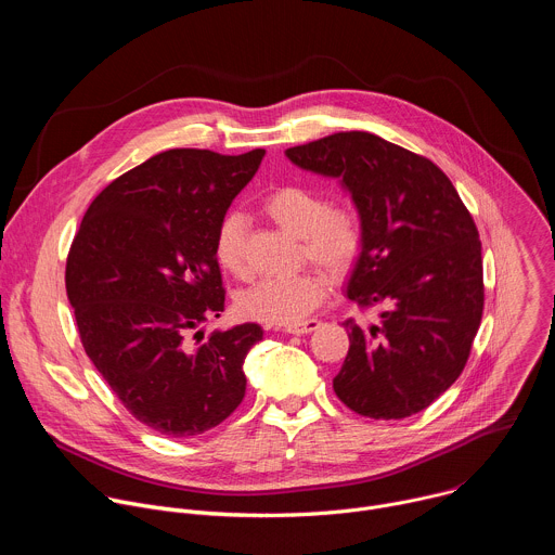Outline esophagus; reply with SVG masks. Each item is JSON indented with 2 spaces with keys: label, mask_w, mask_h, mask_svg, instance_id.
Here are the masks:
<instances>
[{
  "label": "esophagus",
  "mask_w": 555,
  "mask_h": 555,
  "mask_svg": "<svg viewBox=\"0 0 555 555\" xmlns=\"http://www.w3.org/2000/svg\"><path fill=\"white\" fill-rule=\"evenodd\" d=\"M321 327V321L315 319H307V321H300V323H292V325H285L283 332L285 334H294V336H305V334H311Z\"/></svg>",
  "instance_id": "34e87169"
}]
</instances>
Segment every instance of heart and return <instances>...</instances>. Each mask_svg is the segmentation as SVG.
I'll use <instances>...</instances> for the list:
<instances>
[{
    "mask_svg": "<svg viewBox=\"0 0 555 555\" xmlns=\"http://www.w3.org/2000/svg\"><path fill=\"white\" fill-rule=\"evenodd\" d=\"M263 212L287 234L300 240L302 257L327 272L347 274L364 248L360 215L349 206H330V199L309 186H281L263 199ZM246 217L228 212L215 232L217 263L232 276L246 279ZM330 292L323 272L305 270L292 276H268L240 294L236 307L246 319L268 325L300 323Z\"/></svg>",
    "mask_w": 555,
    "mask_h": 555,
    "instance_id": "obj_1",
    "label": "heart"
}]
</instances>
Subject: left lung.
Wrapping results in <instances>:
<instances>
[{
    "instance_id": "8db88e82",
    "label": "left lung",
    "mask_w": 555,
    "mask_h": 555,
    "mask_svg": "<svg viewBox=\"0 0 555 555\" xmlns=\"http://www.w3.org/2000/svg\"><path fill=\"white\" fill-rule=\"evenodd\" d=\"M302 171L349 193L364 248L347 296L377 305V323L345 321L349 353L334 390L371 420H404L461 375L483 313L479 230L446 173L366 131H340L285 151Z\"/></svg>"
}]
</instances>
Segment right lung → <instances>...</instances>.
I'll list each match as a JSON object with an SVG mask.
<instances>
[{"mask_svg": "<svg viewBox=\"0 0 555 555\" xmlns=\"http://www.w3.org/2000/svg\"><path fill=\"white\" fill-rule=\"evenodd\" d=\"M266 151L169 149L114 180L88 208L65 266L86 353L151 430L195 437L246 395L244 360L263 330H215L223 311L215 232ZM198 343L195 344L194 340Z\"/></svg>", "mask_w": 555, "mask_h": 555, "instance_id": "1", "label": "right lung"}]
</instances>
